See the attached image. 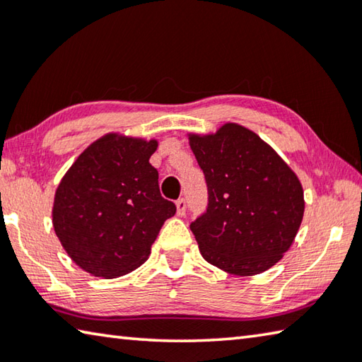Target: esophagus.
Wrapping results in <instances>:
<instances>
[{
  "mask_svg": "<svg viewBox=\"0 0 362 362\" xmlns=\"http://www.w3.org/2000/svg\"><path fill=\"white\" fill-rule=\"evenodd\" d=\"M176 213H177V216H185V213H186V200L185 199L176 200Z\"/></svg>",
  "mask_w": 362,
  "mask_h": 362,
  "instance_id": "34e87169",
  "label": "esophagus"
}]
</instances>
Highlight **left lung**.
Instances as JSON below:
<instances>
[{
	"label": "left lung",
	"mask_w": 362,
	"mask_h": 362,
	"mask_svg": "<svg viewBox=\"0 0 362 362\" xmlns=\"http://www.w3.org/2000/svg\"><path fill=\"white\" fill-rule=\"evenodd\" d=\"M189 144L208 186L206 211L191 224L200 255L238 276L274 267L303 218L299 177L243 125L227 122L216 133H189Z\"/></svg>",
	"instance_id": "1"
}]
</instances>
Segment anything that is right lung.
<instances>
[{"label": "right lung", "mask_w": 362, "mask_h": 362, "mask_svg": "<svg viewBox=\"0 0 362 362\" xmlns=\"http://www.w3.org/2000/svg\"><path fill=\"white\" fill-rule=\"evenodd\" d=\"M157 139L106 133L81 152L55 191L52 224L71 261L93 276L117 278L146 262L176 213L149 163Z\"/></svg>", "instance_id": "add662e5"}]
</instances>
